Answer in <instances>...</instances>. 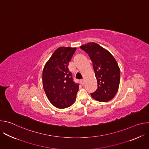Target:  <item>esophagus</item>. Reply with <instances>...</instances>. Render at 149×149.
I'll return each instance as SVG.
<instances>
[{
  "label": "esophagus",
  "mask_w": 149,
  "mask_h": 149,
  "mask_svg": "<svg viewBox=\"0 0 149 149\" xmlns=\"http://www.w3.org/2000/svg\"><path fill=\"white\" fill-rule=\"evenodd\" d=\"M80 82H81V85H82V86H84V84H85V80H84V79H81V80L80 81Z\"/></svg>",
  "instance_id": "esophagus-1"
}]
</instances>
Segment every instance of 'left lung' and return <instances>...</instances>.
Listing matches in <instances>:
<instances>
[{"label":"left lung","instance_id":"1","mask_svg":"<svg viewBox=\"0 0 149 149\" xmlns=\"http://www.w3.org/2000/svg\"><path fill=\"white\" fill-rule=\"evenodd\" d=\"M80 48L90 56L97 80L98 88L91 97L100 102H107L116 95L120 84V70L113 55L95 42L82 45Z\"/></svg>","mask_w":149,"mask_h":149}]
</instances>
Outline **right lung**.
<instances>
[{"mask_svg": "<svg viewBox=\"0 0 149 149\" xmlns=\"http://www.w3.org/2000/svg\"><path fill=\"white\" fill-rule=\"evenodd\" d=\"M76 48H57L46 62L42 72V84L51 104L58 109H65L75 101L79 89L75 84L68 64Z\"/></svg>", "mask_w": 149, "mask_h": 149, "instance_id": "right-lung-1", "label": "right lung"}]
</instances>
